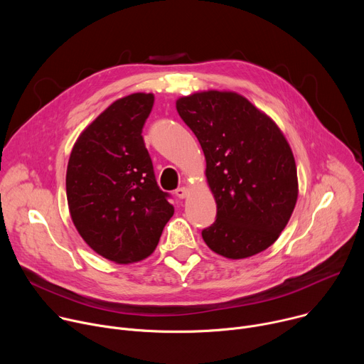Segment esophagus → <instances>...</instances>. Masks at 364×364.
I'll use <instances>...</instances> for the list:
<instances>
[{
  "label": "esophagus",
  "instance_id": "obj_1",
  "mask_svg": "<svg viewBox=\"0 0 364 364\" xmlns=\"http://www.w3.org/2000/svg\"><path fill=\"white\" fill-rule=\"evenodd\" d=\"M174 194H176V197H178V198H186L187 194H188V190H187L186 187H178V188L174 191Z\"/></svg>",
  "mask_w": 364,
  "mask_h": 364
}]
</instances>
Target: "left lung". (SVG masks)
<instances>
[{"instance_id":"obj_1","label":"left lung","mask_w":364,"mask_h":364,"mask_svg":"<svg viewBox=\"0 0 364 364\" xmlns=\"http://www.w3.org/2000/svg\"><path fill=\"white\" fill-rule=\"evenodd\" d=\"M177 112L197 136L218 204L201 236L213 252L242 259L269 247L296 203V167L277 124L235 92L207 90L177 99Z\"/></svg>"}]
</instances>
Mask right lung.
Returning a JSON list of instances; mask_svg holds the SVG:
<instances>
[{
    "mask_svg": "<svg viewBox=\"0 0 364 364\" xmlns=\"http://www.w3.org/2000/svg\"><path fill=\"white\" fill-rule=\"evenodd\" d=\"M152 105V93L115 100L80 134L68 164L72 220L96 253L117 264L149 256L174 215L141 135Z\"/></svg>",
    "mask_w": 364,
    "mask_h": 364,
    "instance_id": "right-lung-1",
    "label": "right lung"
}]
</instances>
